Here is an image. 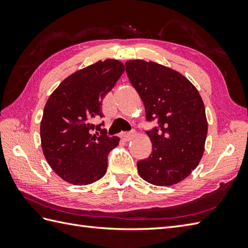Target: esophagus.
<instances>
[{
  "mask_svg": "<svg viewBox=\"0 0 248 248\" xmlns=\"http://www.w3.org/2000/svg\"><path fill=\"white\" fill-rule=\"evenodd\" d=\"M135 133L134 132H128V133H121V139H123L124 141H129L130 140H132L134 138Z\"/></svg>",
  "mask_w": 248,
  "mask_h": 248,
  "instance_id": "esophagus-1",
  "label": "esophagus"
}]
</instances>
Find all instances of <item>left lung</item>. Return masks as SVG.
Returning <instances> with one entry per match:
<instances>
[{"instance_id": "8db88e82", "label": "left lung", "mask_w": 248, "mask_h": 248, "mask_svg": "<svg viewBox=\"0 0 248 248\" xmlns=\"http://www.w3.org/2000/svg\"><path fill=\"white\" fill-rule=\"evenodd\" d=\"M125 71L143 100L147 121L157 120V127L146 131L152 151L138 162V171L155 186H173L202 157L208 133L202 99L186 77L155 62L128 61Z\"/></svg>"}]
</instances>
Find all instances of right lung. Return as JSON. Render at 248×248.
Returning a JSON list of instances; mask_svg holds the SVG:
<instances>
[{"label":"right lung","instance_id":"1","mask_svg":"<svg viewBox=\"0 0 248 248\" xmlns=\"http://www.w3.org/2000/svg\"><path fill=\"white\" fill-rule=\"evenodd\" d=\"M124 65L117 60L99 61L66 78L52 93L40 123L41 147L46 162L62 180L86 186L101 179L108 155L119 143L102 129V100Z\"/></svg>","mask_w":248,"mask_h":248}]
</instances>
